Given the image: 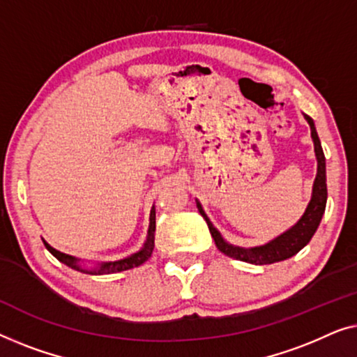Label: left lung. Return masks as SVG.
Here are the masks:
<instances>
[{"label": "left lung", "instance_id": "8db88e82", "mask_svg": "<svg viewBox=\"0 0 357 357\" xmlns=\"http://www.w3.org/2000/svg\"><path fill=\"white\" fill-rule=\"evenodd\" d=\"M304 118L310 126V137H312L315 158H317V174H315L312 195H310L307 207H305L304 213L301 215L298 222H296L289 229H286L284 233H281L275 239L268 241L267 244L255 245V248H239V245L229 244L223 239L220 231L213 227L212 222H210L207 213H205V210L202 208V204L195 199L199 212L204 217L205 222H207V227L210 229L212 238L215 239V244H217V248L222 250L225 255H228V257L243 260V262L254 265L281 262V260H286L298 254L299 250L312 239L314 233L317 231L320 222H322L325 205H327V168H325V155L322 150V144H320V139L317 135V130H315L314 119L307 116V114H304Z\"/></svg>", "mask_w": 357, "mask_h": 357}]
</instances>
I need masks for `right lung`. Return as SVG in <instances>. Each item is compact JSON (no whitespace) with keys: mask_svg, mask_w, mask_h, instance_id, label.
Segmentation results:
<instances>
[{"mask_svg":"<svg viewBox=\"0 0 357 357\" xmlns=\"http://www.w3.org/2000/svg\"><path fill=\"white\" fill-rule=\"evenodd\" d=\"M43 244H45V248H47L50 252H52L54 257L59 260V262H63L64 265H68V267L77 270V272L90 273V275H108V273L124 272V270L139 267V265H142L145 260L150 259V255H152L153 248H155V205L152 207V210H150V223H149V231H147V239H145L142 249L137 250V252L128 255V257L114 260V262H102V264L95 265L93 268H87V267H84V262L80 259L74 257V255L59 252V250L52 248V245H50L45 239H43Z\"/></svg>","mask_w":357,"mask_h":357,"instance_id":"obj_1","label":"right lung"}]
</instances>
